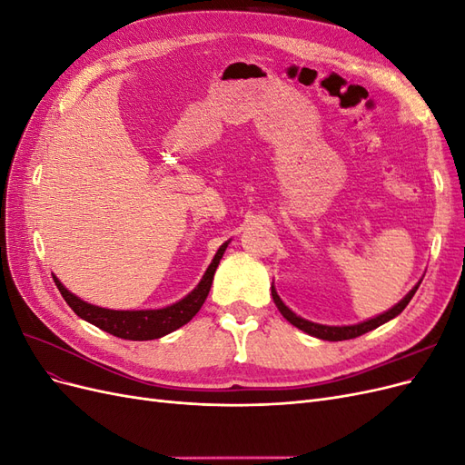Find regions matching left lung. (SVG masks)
<instances>
[{
    "instance_id": "8db88e82",
    "label": "left lung",
    "mask_w": 465,
    "mask_h": 465,
    "mask_svg": "<svg viewBox=\"0 0 465 465\" xmlns=\"http://www.w3.org/2000/svg\"><path fill=\"white\" fill-rule=\"evenodd\" d=\"M420 281H423V279H419V283L410 292H407L398 304H393L390 311L378 314V316H374L371 320H364V322H359V323H351V326H326V323H316V322H311V320H304V318L297 316L283 301H281V297L277 294L273 285H272V297H273L275 306L279 308V312L283 314V318H287V322H291L294 328H299V330H302L304 333L312 335V337H318V340L343 341V340H353V337H359L362 333H367V331H371V330H374L378 326H382V323L393 320L398 314H401L403 308L410 304V301L413 299V294L419 289Z\"/></svg>"
}]
</instances>
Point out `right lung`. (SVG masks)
Returning <instances> with one entry per match:
<instances>
[{"mask_svg": "<svg viewBox=\"0 0 465 465\" xmlns=\"http://www.w3.org/2000/svg\"><path fill=\"white\" fill-rule=\"evenodd\" d=\"M229 242L231 241L223 242L219 246L217 254L213 256V260H211L203 277L200 279V283L195 285L184 299H180L178 302H173L163 308H145V311H112V308H103L79 299L77 294L67 291L62 281L55 275H54V281L55 285H58L65 302L72 306V311L79 318L93 323V326L101 328L103 331H108L116 337H122V340H132V341L159 340V337L182 328L200 312V308L203 306L209 294L211 283H213L217 265L224 254V250H227Z\"/></svg>", "mask_w": 465, "mask_h": 465, "instance_id": "1", "label": "right lung"}]
</instances>
